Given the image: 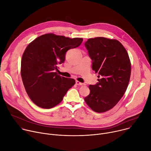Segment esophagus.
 <instances>
[{"mask_svg":"<svg viewBox=\"0 0 151 151\" xmlns=\"http://www.w3.org/2000/svg\"><path fill=\"white\" fill-rule=\"evenodd\" d=\"M76 84L78 85V86H83V85H84V84L80 83V82H79L78 81H76Z\"/></svg>","mask_w":151,"mask_h":151,"instance_id":"1","label":"esophagus"}]
</instances>
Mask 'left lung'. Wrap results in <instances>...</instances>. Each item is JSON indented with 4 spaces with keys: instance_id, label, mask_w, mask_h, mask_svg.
<instances>
[{
    "instance_id": "1",
    "label": "left lung",
    "mask_w": 151,
    "mask_h": 151,
    "mask_svg": "<svg viewBox=\"0 0 151 151\" xmlns=\"http://www.w3.org/2000/svg\"><path fill=\"white\" fill-rule=\"evenodd\" d=\"M84 45L92 60V69L98 82L90 85V94L84 98L97 113L113 108L125 94L131 75V62L123 46L116 40L104 37L88 39Z\"/></svg>"
}]
</instances>
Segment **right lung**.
Returning a JSON list of instances; mask_svg holds the SVG:
<instances>
[{
    "instance_id": "1",
    "label": "right lung",
    "mask_w": 151,
    "mask_h": 151,
    "mask_svg": "<svg viewBox=\"0 0 151 151\" xmlns=\"http://www.w3.org/2000/svg\"><path fill=\"white\" fill-rule=\"evenodd\" d=\"M83 40L47 34L27 46L22 58L21 76L26 91L35 105L46 109L56 106L75 84V79L61 76L55 70L64 62L66 52L79 46Z\"/></svg>"
}]
</instances>
